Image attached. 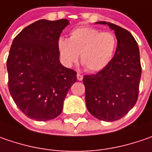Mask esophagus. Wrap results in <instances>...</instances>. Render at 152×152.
Listing matches in <instances>:
<instances>
[{
    "instance_id": "34e87169",
    "label": "esophagus",
    "mask_w": 152,
    "mask_h": 152,
    "mask_svg": "<svg viewBox=\"0 0 152 152\" xmlns=\"http://www.w3.org/2000/svg\"><path fill=\"white\" fill-rule=\"evenodd\" d=\"M76 78H77V80L78 81H82L83 79V75H81V74H79V73H77V75H76Z\"/></svg>"
}]
</instances>
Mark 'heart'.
I'll return each mask as SVG.
<instances>
[{"mask_svg":"<svg viewBox=\"0 0 152 152\" xmlns=\"http://www.w3.org/2000/svg\"><path fill=\"white\" fill-rule=\"evenodd\" d=\"M117 41L111 32L82 26L69 32L68 39L59 38L57 48L61 62L71 67L78 61L89 72H98L109 65L116 50Z\"/></svg>","mask_w":152,"mask_h":152,"instance_id":"1","label":"heart"}]
</instances>
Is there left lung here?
<instances>
[{"mask_svg": "<svg viewBox=\"0 0 152 152\" xmlns=\"http://www.w3.org/2000/svg\"><path fill=\"white\" fill-rule=\"evenodd\" d=\"M115 32L117 47L107 67L95 75L84 76L86 106L96 118L104 122L121 119L135 104L141 77L138 43L127 30L109 22Z\"/></svg>", "mask_w": 152, "mask_h": 152, "instance_id": "obj_1", "label": "left lung"}]
</instances>
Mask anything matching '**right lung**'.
<instances>
[{
  "label": "right lung",
  "mask_w": 152,
  "mask_h": 152,
  "mask_svg": "<svg viewBox=\"0 0 152 152\" xmlns=\"http://www.w3.org/2000/svg\"><path fill=\"white\" fill-rule=\"evenodd\" d=\"M69 20L41 19L25 27L11 46L7 60L8 88L19 110L37 121L62 112L76 72L59 61L57 42Z\"/></svg>",
  "instance_id": "add662e5"
}]
</instances>
